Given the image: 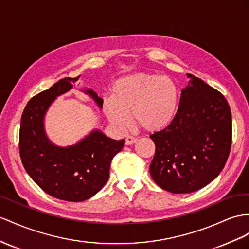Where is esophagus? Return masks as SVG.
<instances>
[{
	"instance_id": "esophagus-1",
	"label": "esophagus",
	"mask_w": 249,
	"mask_h": 249,
	"mask_svg": "<svg viewBox=\"0 0 249 249\" xmlns=\"http://www.w3.org/2000/svg\"><path fill=\"white\" fill-rule=\"evenodd\" d=\"M137 142H138V139L135 138V137H131V136H128L125 140L126 145H132V144H135Z\"/></svg>"
}]
</instances>
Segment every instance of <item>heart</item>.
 I'll use <instances>...</instances> for the list:
<instances>
[{
  "instance_id": "b5f03b06",
  "label": "heart",
  "mask_w": 249,
  "mask_h": 249,
  "mask_svg": "<svg viewBox=\"0 0 249 249\" xmlns=\"http://www.w3.org/2000/svg\"><path fill=\"white\" fill-rule=\"evenodd\" d=\"M181 92L169 76L139 72L123 76L113 83L111 98L103 101L108 121L120 131L135 124L149 132L169 126L179 111Z\"/></svg>"
}]
</instances>
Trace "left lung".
<instances>
[{"instance_id":"8db88e82","label":"left lung","mask_w":249,"mask_h":249,"mask_svg":"<svg viewBox=\"0 0 249 249\" xmlns=\"http://www.w3.org/2000/svg\"><path fill=\"white\" fill-rule=\"evenodd\" d=\"M177 117L150 138L156 154L150 176L173 194H189L206 186L224 168L231 146V112L221 92L187 73Z\"/></svg>"}]
</instances>
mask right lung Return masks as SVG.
I'll list each match as a JSON object with an SVG mask.
<instances>
[{
    "instance_id": "add662e5",
    "label": "right lung",
    "mask_w": 249,
    "mask_h": 249,
    "mask_svg": "<svg viewBox=\"0 0 249 249\" xmlns=\"http://www.w3.org/2000/svg\"><path fill=\"white\" fill-rule=\"evenodd\" d=\"M76 78H64L31 99L22 114L18 149L25 170L37 186L56 199L81 202L102 189L109 178L112 158L122 150L125 140H113L99 129L74 145L61 147L48 139L44 119L59 95L69 91ZM99 108L103 99L92 89H82Z\"/></svg>"
}]
</instances>
